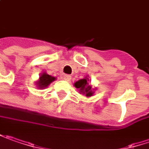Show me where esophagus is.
I'll return each instance as SVG.
<instances>
[{
  "instance_id": "obj_1",
  "label": "esophagus",
  "mask_w": 149,
  "mask_h": 149,
  "mask_svg": "<svg viewBox=\"0 0 149 149\" xmlns=\"http://www.w3.org/2000/svg\"><path fill=\"white\" fill-rule=\"evenodd\" d=\"M63 79L66 80V81H70L71 79V76L69 74H64L63 76Z\"/></svg>"
}]
</instances>
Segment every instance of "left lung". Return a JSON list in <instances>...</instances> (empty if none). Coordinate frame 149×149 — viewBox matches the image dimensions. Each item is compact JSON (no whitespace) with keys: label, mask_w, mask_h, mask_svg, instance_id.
<instances>
[{"label":"left lung","mask_w":149,"mask_h":149,"mask_svg":"<svg viewBox=\"0 0 149 149\" xmlns=\"http://www.w3.org/2000/svg\"><path fill=\"white\" fill-rule=\"evenodd\" d=\"M89 79L86 77L84 79H81L78 81L74 83V86L79 91L81 94H85V95L87 97L91 96L94 94V91H92L91 86L89 85Z\"/></svg>","instance_id":"obj_1"}]
</instances>
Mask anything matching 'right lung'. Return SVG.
Here are the masks:
<instances>
[{"mask_svg":"<svg viewBox=\"0 0 149 149\" xmlns=\"http://www.w3.org/2000/svg\"><path fill=\"white\" fill-rule=\"evenodd\" d=\"M55 79V77H53V76L48 74L47 73L43 72L41 75H40L39 79L37 81L36 85L38 86V87L39 89L46 88V87H48L53 81H54Z\"/></svg>","mask_w":149,"mask_h":149,"instance_id":"obj_1","label":"right lung"}]
</instances>
